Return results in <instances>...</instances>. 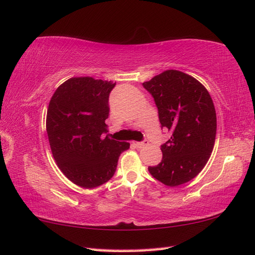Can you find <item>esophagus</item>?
<instances>
[{"label": "esophagus", "instance_id": "obj_1", "mask_svg": "<svg viewBox=\"0 0 255 255\" xmlns=\"http://www.w3.org/2000/svg\"><path fill=\"white\" fill-rule=\"evenodd\" d=\"M147 144V141H143V142H133V145L139 147V149H141V147H143Z\"/></svg>", "mask_w": 255, "mask_h": 255}]
</instances>
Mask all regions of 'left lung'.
Listing matches in <instances>:
<instances>
[{"instance_id": "left-lung-1", "label": "left lung", "mask_w": 255, "mask_h": 255, "mask_svg": "<svg viewBox=\"0 0 255 255\" xmlns=\"http://www.w3.org/2000/svg\"><path fill=\"white\" fill-rule=\"evenodd\" d=\"M143 87L154 98L162 127L171 132L161 146V163L147 169L165 186L182 185L194 178L211 156L216 137L214 103L199 80L180 70H164Z\"/></svg>"}]
</instances>
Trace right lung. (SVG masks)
<instances>
[{"mask_svg": "<svg viewBox=\"0 0 255 255\" xmlns=\"http://www.w3.org/2000/svg\"><path fill=\"white\" fill-rule=\"evenodd\" d=\"M115 84L73 77L56 89L46 113V132L58 168L75 185L91 189L113 177L129 142L103 137L109 96Z\"/></svg>", "mask_w": 255, "mask_h": 255, "instance_id": "add662e5", "label": "right lung"}]
</instances>
